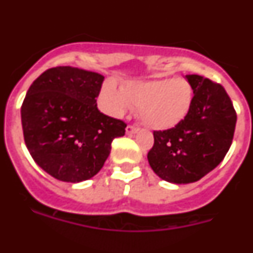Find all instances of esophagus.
Segmentation results:
<instances>
[{"instance_id": "esophagus-1", "label": "esophagus", "mask_w": 253, "mask_h": 253, "mask_svg": "<svg viewBox=\"0 0 253 253\" xmlns=\"http://www.w3.org/2000/svg\"><path fill=\"white\" fill-rule=\"evenodd\" d=\"M137 131H138V126H135V125L133 124H128V126H126V133L134 134V133H137Z\"/></svg>"}]
</instances>
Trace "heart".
I'll return each mask as SVG.
<instances>
[{
	"instance_id": "heart-1",
	"label": "heart",
	"mask_w": 253,
	"mask_h": 253,
	"mask_svg": "<svg viewBox=\"0 0 253 253\" xmlns=\"http://www.w3.org/2000/svg\"><path fill=\"white\" fill-rule=\"evenodd\" d=\"M193 87L184 78L130 81L120 90L114 82L102 88V101L114 115H123L129 107L139 109L140 119L153 129H169L181 123L193 104Z\"/></svg>"
}]
</instances>
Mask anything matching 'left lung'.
<instances>
[{
  "instance_id": "1",
  "label": "left lung",
  "mask_w": 253,
  "mask_h": 253,
  "mask_svg": "<svg viewBox=\"0 0 253 253\" xmlns=\"http://www.w3.org/2000/svg\"><path fill=\"white\" fill-rule=\"evenodd\" d=\"M194 99L184 120L166 130H154L148 162L156 175L173 184L204 177L225 157L232 144L237 114L220 84L187 75Z\"/></svg>"
}]
</instances>
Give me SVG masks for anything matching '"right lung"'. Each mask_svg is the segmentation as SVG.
Instances as JSON below:
<instances>
[{
  "instance_id": "obj_1",
  "label": "right lung",
  "mask_w": 253,
  "mask_h": 253,
  "mask_svg": "<svg viewBox=\"0 0 253 253\" xmlns=\"http://www.w3.org/2000/svg\"><path fill=\"white\" fill-rule=\"evenodd\" d=\"M104 76L73 67L46 69L29 87L21 106L24 140L46 173L66 182L88 180L102 169L123 120L100 113Z\"/></svg>"
}]
</instances>
